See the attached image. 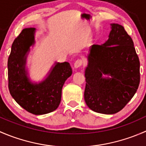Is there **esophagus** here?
Masks as SVG:
<instances>
[{
    "label": "esophagus",
    "instance_id": "34e87169",
    "mask_svg": "<svg viewBox=\"0 0 146 146\" xmlns=\"http://www.w3.org/2000/svg\"><path fill=\"white\" fill-rule=\"evenodd\" d=\"M82 64H83V61H82V59H78L76 62L74 63V67L76 68H78L82 66Z\"/></svg>",
    "mask_w": 146,
    "mask_h": 146
}]
</instances>
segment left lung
<instances>
[{"label": "left lung", "mask_w": 146, "mask_h": 146, "mask_svg": "<svg viewBox=\"0 0 146 146\" xmlns=\"http://www.w3.org/2000/svg\"><path fill=\"white\" fill-rule=\"evenodd\" d=\"M110 25L105 43L90 48L85 71V102L92 111L104 114L121 110L140 83V61L131 37L123 26ZM102 74L111 77L104 78Z\"/></svg>", "instance_id": "left-lung-1"}]
</instances>
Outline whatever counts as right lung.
<instances>
[{
	"label": "right lung",
	"instance_id": "1",
	"mask_svg": "<svg viewBox=\"0 0 146 146\" xmlns=\"http://www.w3.org/2000/svg\"><path fill=\"white\" fill-rule=\"evenodd\" d=\"M35 28H25L13 42L8 61V88L16 102L35 115L48 114L58 108L61 90L72 68L68 62L56 63L48 76L39 83L30 82L25 69L29 47L35 44Z\"/></svg>",
	"mask_w": 146,
	"mask_h": 146
}]
</instances>
